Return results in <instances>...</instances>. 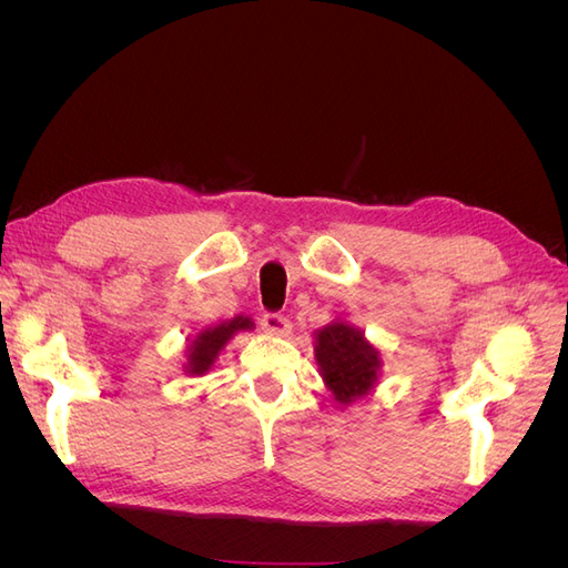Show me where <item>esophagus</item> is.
I'll return each instance as SVG.
<instances>
[{"label": "esophagus", "instance_id": "1", "mask_svg": "<svg viewBox=\"0 0 568 568\" xmlns=\"http://www.w3.org/2000/svg\"><path fill=\"white\" fill-rule=\"evenodd\" d=\"M261 326H263V329H265L267 334H272V336H286L288 329H291L288 320H286L284 315H280V313H267V315H263Z\"/></svg>", "mask_w": 568, "mask_h": 568}]
</instances>
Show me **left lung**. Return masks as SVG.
I'll use <instances>...</instances> for the list:
<instances>
[{
    "label": "left lung",
    "mask_w": 568,
    "mask_h": 568,
    "mask_svg": "<svg viewBox=\"0 0 568 568\" xmlns=\"http://www.w3.org/2000/svg\"><path fill=\"white\" fill-rule=\"evenodd\" d=\"M315 359L324 386L338 405H351L379 382L382 355L365 334L346 322H332L315 332Z\"/></svg>",
    "instance_id": "left-lung-1"
}]
</instances>
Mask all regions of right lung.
<instances>
[{"label":"right lung","instance_id":"right-lung-1","mask_svg":"<svg viewBox=\"0 0 568 568\" xmlns=\"http://www.w3.org/2000/svg\"><path fill=\"white\" fill-rule=\"evenodd\" d=\"M246 329H253V322L244 315H239L230 322L209 326V329H201L192 341H189V346H186L184 372L192 376H201L209 372L215 365L220 351L227 346V341L236 332H246Z\"/></svg>","mask_w":568,"mask_h":568}]
</instances>
